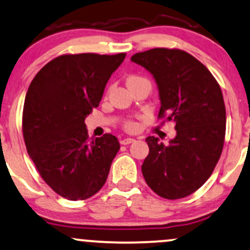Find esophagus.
Masks as SVG:
<instances>
[{
	"instance_id": "obj_1",
	"label": "esophagus",
	"mask_w": 250,
	"mask_h": 250,
	"mask_svg": "<svg viewBox=\"0 0 250 250\" xmlns=\"http://www.w3.org/2000/svg\"><path fill=\"white\" fill-rule=\"evenodd\" d=\"M133 142H135V140H134V138H131V137H125V138H122L121 141H120V143L123 144V146H127V144H130Z\"/></svg>"
}]
</instances>
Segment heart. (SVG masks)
Returning <instances> with one entry per match:
<instances>
[{
	"mask_svg": "<svg viewBox=\"0 0 250 250\" xmlns=\"http://www.w3.org/2000/svg\"><path fill=\"white\" fill-rule=\"evenodd\" d=\"M143 78H140V77H135V76H133V77H130L128 79V81H135V80H142ZM136 123H134V122H130V123H128L127 125V128L129 129V130H134V129H136Z\"/></svg>",
	"mask_w": 250,
	"mask_h": 250,
	"instance_id": "b5f03b06",
	"label": "heart"
}]
</instances>
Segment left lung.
I'll list each match as a JSON object with an SVG mask.
<instances>
[{"mask_svg":"<svg viewBox=\"0 0 250 250\" xmlns=\"http://www.w3.org/2000/svg\"><path fill=\"white\" fill-rule=\"evenodd\" d=\"M157 83L158 117L176 122V136L164 144L149 136L142 173L167 199L188 197L209 178L221 156L226 108L219 83L198 59L182 50L159 47L131 57Z\"/></svg>","mask_w":250,"mask_h":250,"instance_id":"obj_1","label":"left lung"}]
</instances>
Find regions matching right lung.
I'll return each mask as SVG.
<instances>
[{
  "instance_id": "right-lung-1",
  "label": "right lung",
  "mask_w": 250,
  "mask_h": 250,
  "mask_svg": "<svg viewBox=\"0 0 250 250\" xmlns=\"http://www.w3.org/2000/svg\"><path fill=\"white\" fill-rule=\"evenodd\" d=\"M125 58V53L60 56L30 83L24 142L44 182L66 199H87L106 183L120 143L112 134L88 141L85 119Z\"/></svg>"
}]
</instances>
